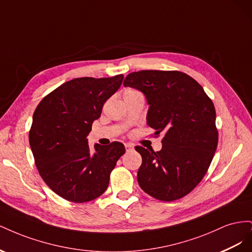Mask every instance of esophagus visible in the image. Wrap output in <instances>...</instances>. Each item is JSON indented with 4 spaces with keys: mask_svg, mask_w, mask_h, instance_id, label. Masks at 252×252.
I'll use <instances>...</instances> for the list:
<instances>
[{
    "mask_svg": "<svg viewBox=\"0 0 252 252\" xmlns=\"http://www.w3.org/2000/svg\"><path fill=\"white\" fill-rule=\"evenodd\" d=\"M134 146L132 144H125V149L126 151H130V150H133Z\"/></svg>",
    "mask_w": 252,
    "mask_h": 252,
    "instance_id": "esophagus-1",
    "label": "esophagus"
}]
</instances>
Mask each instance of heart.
Wrapping results in <instances>:
<instances>
[{
    "label": "heart",
    "instance_id": "obj_1",
    "mask_svg": "<svg viewBox=\"0 0 252 252\" xmlns=\"http://www.w3.org/2000/svg\"><path fill=\"white\" fill-rule=\"evenodd\" d=\"M140 94H141L140 91H138L136 89H133V88H127V89L125 90V93H124V97H125V96H128V95Z\"/></svg>",
    "mask_w": 252,
    "mask_h": 252
}]
</instances>
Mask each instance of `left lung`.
Here are the masks:
<instances>
[{
	"label": "left lung",
	"instance_id": "1",
	"mask_svg": "<svg viewBox=\"0 0 252 252\" xmlns=\"http://www.w3.org/2000/svg\"><path fill=\"white\" fill-rule=\"evenodd\" d=\"M124 86L145 94L147 125L156 135L164 133L159 151L135 147L142 156L139 185L159 201L179 200L202 181L215 156L219 141L215 105L199 83L181 71L131 72Z\"/></svg>",
	"mask_w": 252,
	"mask_h": 252
}]
</instances>
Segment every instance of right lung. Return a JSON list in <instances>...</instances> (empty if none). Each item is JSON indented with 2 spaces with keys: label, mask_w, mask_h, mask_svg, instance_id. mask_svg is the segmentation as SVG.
<instances>
[{
  "label": "right lung",
  "mask_w": 252,
  "mask_h": 252,
  "mask_svg": "<svg viewBox=\"0 0 252 252\" xmlns=\"http://www.w3.org/2000/svg\"><path fill=\"white\" fill-rule=\"evenodd\" d=\"M123 79V74L73 79L45 96L34 110L29 144L35 166L47 186L67 201L85 203L103 194L125 154L120 142L95 144L90 152L86 139Z\"/></svg>",
  "instance_id": "right-lung-1"
}]
</instances>
